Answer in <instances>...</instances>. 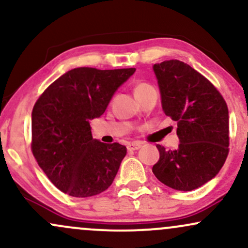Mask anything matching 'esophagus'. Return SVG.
Masks as SVG:
<instances>
[{"label": "esophagus", "instance_id": "34e87169", "mask_svg": "<svg viewBox=\"0 0 248 248\" xmlns=\"http://www.w3.org/2000/svg\"><path fill=\"white\" fill-rule=\"evenodd\" d=\"M141 146H142L141 142H132V143L128 144L127 148H128V150H138V149H140Z\"/></svg>", "mask_w": 248, "mask_h": 248}]
</instances>
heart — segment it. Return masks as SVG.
Masks as SVG:
<instances>
[{
  "instance_id": "heart-1",
  "label": "heart",
  "mask_w": 248,
  "mask_h": 248,
  "mask_svg": "<svg viewBox=\"0 0 248 248\" xmlns=\"http://www.w3.org/2000/svg\"><path fill=\"white\" fill-rule=\"evenodd\" d=\"M148 88H153V86H150L149 84H146V82H140V84H138L135 86V90H134V93L135 94H138V93L142 92V91H146Z\"/></svg>"
}]
</instances>
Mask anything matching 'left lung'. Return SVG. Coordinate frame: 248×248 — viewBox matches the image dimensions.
<instances>
[{
  "mask_svg": "<svg viewBox=\"0 0 248 248\" xmlns=\"http://www.w3.org/2000/svg\"><path fill=\"white\" fill-rule=\"evenodd\" d=\"M162 108L177 124L179 146L166 150L153 167L158 181L191 191L215 177L229 155V109L223 95L204 76L186 62L171 59L153 66Z\"/></svg>",
  "mask_w": 248,
  "mask_h": 248,
  "instance_id": "1",
  "label": "left lung"
}]
</instances>
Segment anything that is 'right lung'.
I'll list each match as a JSON object with an SVG mask.
<instances>
[{
	"instance_id": "right-lung-1",
	"label": "right lung",
	"mask_w": 248,
	"mask_h": 248,
	"mask_svg": "<svg viewBox=\"0 0 248 248\" xmlns=\"http://www.w3.org/2000/svg\"><path fill=\"white\" fill-rule=\"evenodd\" d=\"M135 69L78 67L59 77L36 101L31 150L43 171L72 197L101 193L114 181L127 149L92 138L90 121L104 114Z\"/></svg>"
}]
</instances>
